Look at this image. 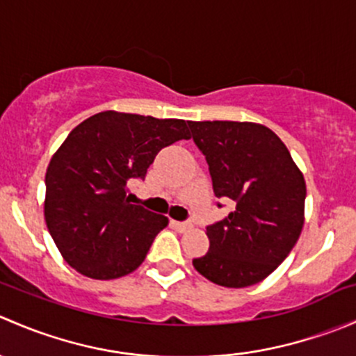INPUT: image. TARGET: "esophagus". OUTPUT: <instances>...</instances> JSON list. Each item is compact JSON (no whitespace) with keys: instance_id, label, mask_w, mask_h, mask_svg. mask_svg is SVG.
I'll return each mask as SVG.
<instances>
[{"instance_id":"obj_1","label":"esophagus","mask_w":356,"mask_h":356,"mask_svg":"<svg viewBox=\"0 0 356 356\" xmlns=\"http://www.w3.org/2000/svg\"><path fill=\"white\" fill-rule=\"evenodd\" d=\"M170 224H172V227H174L175 231H179V232H186V231H189V229H191V224H189V222L172 220Z\"/></svg>"}]
</instances>
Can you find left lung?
Wrapping results in <instances>:
<instances>
[{"label": "left lung", "instance_id": "8db88e82", "mask_svg": "<svg viewBox=\"0 0 356 356\" xmlns=\"http://www.w3.org/2000/svg\"><path fill=\"white\" fill-rule=\"evenodd\" d=\"M210 167L213 193L234 210L207 227L210 248L193 265L225 288L264 281L284 261L305 224L307 184L275 132L254 122H188Z\"/></svg>", "mask_w": 356, "mask_h": 356}]
</instances>
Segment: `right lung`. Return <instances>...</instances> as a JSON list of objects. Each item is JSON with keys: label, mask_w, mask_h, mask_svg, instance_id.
Returning <instances> with one entry per match:
<instances>
[{"label": "right lung", "mask_w": 356, "mask_h": 356, "mask_svg": "<svg viewBox=\"0 0 356 356\" xmlns=\"http://www.w3.org/2000/svg\"><path fill=\"white\" fill-rule=\"evenodd\" d=\"M179 139H189L181 118L106 110L81 122L56 149L46 170L44 220L79 274L108 281L145 261L168 218L129 203L127 186Z\"/></svg>", "instance_id": "right-lung-1"}]
</instances>
